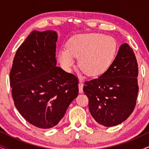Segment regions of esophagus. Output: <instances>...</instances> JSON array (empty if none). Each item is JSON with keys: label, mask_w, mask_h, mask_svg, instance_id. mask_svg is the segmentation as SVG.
I'll return each mask as SVG.
<instances>
[{"label": "esophagus", "mask_w": 149, "mask_h": 149, "mask_svg": "<svg viewBox=\"0 0 149 149\" xmlns=\"http://www.w3.org/2000/svg\"><path fill=\"white\" fill-rule=\"evenodd\" d=\"M83 83L82 81H79V93H83Z\"/></svg>", "instance_id": "esophagus-1"}]
</instances>
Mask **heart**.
Listing matches in <instances>:
<instances>
[{"label": "heart", "instance_id": "1", "mask_svg": "<svg viewBox=\"0 0 149 149\" xmlns=\"http://www.w3.org/2000/svg\"><path fill=\"white\" fill-rule=\"evenodd\" d=\"M116 49L115 39L105 34H81L69 40L67 49L59 52L58 59L65 68L70 69L74 66V58H79V66L83 72L89 77H97L109 68Z\"/></svg>", "mask_w": 149, "mask_h": 149}]
</instances>
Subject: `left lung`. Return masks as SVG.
<instances>
[{
    "label": "left lung",
    "instance_id": "left-lung-1",
    "mask_svg": "<svg viewBox=\"0 0 149 149\" xmlns=\"http://www.w3.org/2000/svg\"><path fill=\"white\" fill-rule=\"evenodd\" d=\"M138 75L134 51L124 43L107 70L85 83L83 91L89 98V111L97 123L112 127L130 117L138 97Z\"/></svg>",
    "mask_w": 149,
    "mask_h": 149
}]
</instances>
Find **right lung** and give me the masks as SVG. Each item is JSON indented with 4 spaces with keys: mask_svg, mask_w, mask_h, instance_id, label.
<instances>
[{
    "mask_svg": "<svg viewBox=\"0 0 149 149\" xmlns=\"http://www.w3.org/2000/svg\"><path fill=\"white\" fill-rule=\"evenodd\" d=\"M58 34L34 30L14 57L10 85L16 109L36 127L56 126L79 93L78 79L56 66Z\"/></svg>",
    "mask_w": 149,
    "mask_h": 149,
    "instance_id": "1",
    "label": "right lung"
}]
</instances>
